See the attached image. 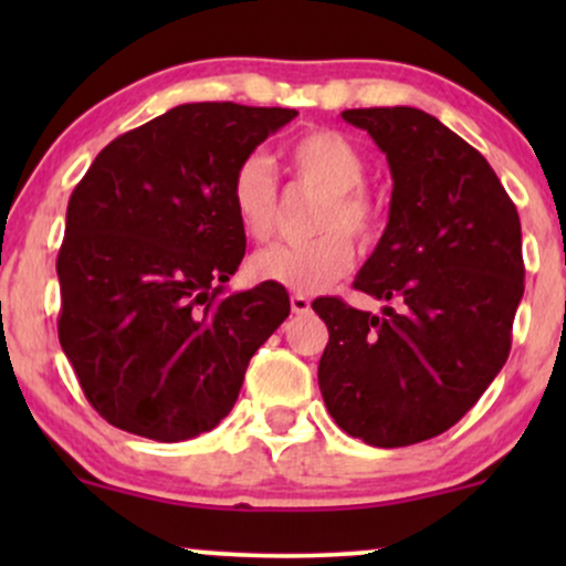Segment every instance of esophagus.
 <instances>
[{
	"mask_svg": "<svg viewBox=\"0 0 566 566\" xmlns=\"http://www.w3.org/2000/svg\"><path fill=\"white\" fill-rule=\"evenodd\" d=\"M290 305H292V314H308V311H311V301H308V297L297 295V292L290 297Z\"/></svg>",
	"mask_w": 566,
	"mask_h": 566,
	"instance_id": "1",
	"label": "esophagus"
}]
</instances>
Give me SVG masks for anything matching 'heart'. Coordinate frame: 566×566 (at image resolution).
Instances as JSON below:
<instances>
[{"instance_id": "b5f03b06", "label": "heart", "mask_w": 566, "mask_h": 566, "mask_svg": "<svg viewBox=\"0 0 566 566\" xmlns=\"http://www.w3.org/2000/svg\"><path fill=\"white\" fill-rule=\"evenodd\" d=\"M292 180L322 191L314 231L319 237L301 244H274L258 250L247 263L255 282L308 295L337 282L354 265V244L369 242L380 226V210L365 188L367 159L354 140L337 129H311L282 148ZM229 197L244 237L269 239L276 226L279 184L274 167L261 154H250L231 175Z\"/></svg>"}]
</instances>
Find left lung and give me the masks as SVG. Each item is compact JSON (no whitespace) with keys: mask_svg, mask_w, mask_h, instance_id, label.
Segmentation results:
<instances>
[{"mask_svg":"<svg viewBox=\"0 0 566 566\" xmlns=\"http://www.w3.org/2000/svg\"><path fill=\"white\" fill-rule=\"evenodd\" d=\"M391 167L388 226L354 287L382 316L316 297L329 329L319 388L335 423L373 447L444 433L476 405L511 350L524 295L522 223L495 170L420 108H348Z\"/></svg>","mask_w":566,"mask_h":566,"instance_id":"8db88e82","label":"left lung"}]
</instances>
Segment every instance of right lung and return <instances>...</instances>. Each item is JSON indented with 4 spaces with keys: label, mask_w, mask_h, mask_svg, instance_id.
Masks as SVG:
<instances>
[{
    "label": "right lung",
    "mask_w": 566,
    "mask_h": 566,
    "mask_svg": "<svg viewBox=\"0 0 566 566\" xmlns=\"http://www.w3.org/2000/svg\"><path fill=\"white\" fill-rule=\"evenodd\" d=\"M295 108L184 103L97 154L66 210L57 337L103 420L184 441L231 412L290 316L279 284L223 295L244 258L229 184Z\"/></svg>",
    "instance_id": "1"
}]
</instances>
